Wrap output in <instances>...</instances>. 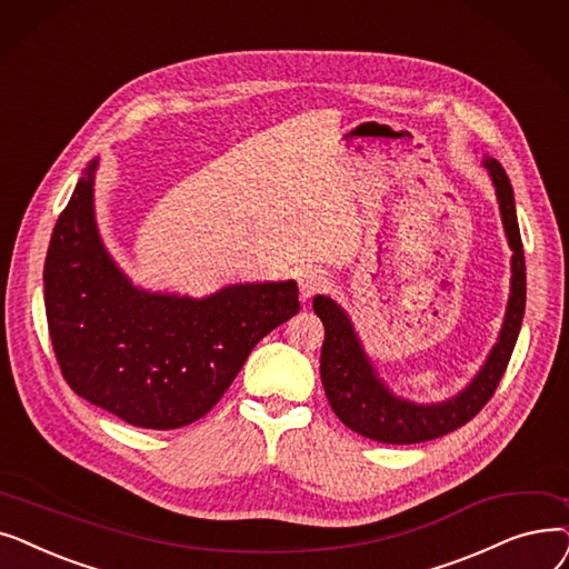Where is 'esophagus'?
Wrapping results in <instances>:
<instances>
[{"instance_id":"34e87169","label":"esophagus","mask_w":569,"mask_h":569,"mask_svg":"<svg viewBox=\"0 0 569 569\" xmlns=\"http://www.w3.org/2000/svg\"><path fill=\"white\" fill-rule=\"evenodd\" d=\"M327 287V276H323V270L308 266L299 273V291H301V299H310L317 291H321Z\"/></svg>"}]
</instances>
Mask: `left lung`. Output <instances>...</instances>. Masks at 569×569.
Instances as JSON below:
<instances>
[{"instance_id":"1","label":"left lung","mask_w":569,"mask_h":569,"mask_svg":"<svg viewBox=\"0 0 569 569\" xmlns=\"http://www.w3.org/2000/svg\"><path fill=\"white\" fill-rule=\"evenodd\" d=\"M483 167L493 180L505 233L513 252L511 287L500 338L475 380L461 393L436 405H417L398 398L377 377L347 312L329 296H315L312 308L327 333L319 363L323 391L336 417L363 438L385 445H417L442 438L466 426L491 400L507 370L526 312V261L511 182L498 159L483 157Z\"/></svg>"}]
</instances>
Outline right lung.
I'll return each mask as SVG.
<instances>
[{"mask_svg":"<svg viewBox=\"0 0 569 569\" xmlns=\"http://www.w3.org/2000/svg\"><path fill=\"white\" fill-rule=\"evenodd\" d=\"M94 159L50 236L43 299L67 385L122 421L171 430L208 415L254 345L299 312V287L229 284L206 299L133 287L94 220Z\"/></svg>","mask_w":569,"mask_h":569,"instance_id":"add662e5","label":"right lung"}]
</instances>
